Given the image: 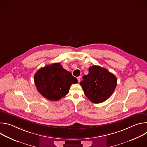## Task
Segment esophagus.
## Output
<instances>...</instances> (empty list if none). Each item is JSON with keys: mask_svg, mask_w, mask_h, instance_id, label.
<instances>
[{"mask_svg": "<svg viewBox=\"0 0 147 147\" xmlns=\"http://www.w3.org/2000/svg\"><path fill=\"white\" fill-rule=\"evenodd\" d=\"M81 76H79V77H78L77 78V80H78V82H80V81H81Z\"/></svg>", "mask_w": 147, "mask_h": 147, "instance_id": "esophagus-1", "label": "esophagus"}]
</instances>
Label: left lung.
I'll return each instance as SVG.
<instances>
[{"instance_id": "left-lung-1", "label": "left lung", "mask_w": 147, "mask_h": 147, "mask_svg": "<svg viewBox=\"0 0 147 147\" xmlns=\"http://www.w3.org/2000/svg\"><path fill=\"white\" fill-rule=\"evenodd\" d=\"M89 73L82 77L80 82L86 96L95 103L107 100L114 92L117 78L107 69L94 65L88 69Z\"/></svg>"}]
</instances>
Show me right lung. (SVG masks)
<instances>
[{"instance_id":"obj_1","label":"right lung","mask_w":147,"mask_h":147,"mask_svg":"<svg viewBox=\"0 0 147 147\" xmlns=\"http://www.w3.org/2000/svg\"><path fill=\"white\" fill-rule=\"evenodd\" d=\"M34 82L42 95L55 101L67 95L72 84H74L78 81L59 63H55L39 69L34 75Z\"/></svg>"}]
</instances>
